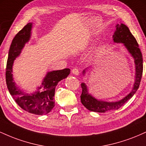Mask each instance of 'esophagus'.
<instances>
[{
	"label": "esophagus",
	"mask_w": 146,
	"mask_h": 146,
	"mask_svg": "<svg viewBox=\"0 0 146 146\" xmlns=\"http://www.w3.org/2000/svg\"><path fill=\"white\" fill-rule=\"evenodd\" d=\"M72 73H73V74L75 75H79V73H80V72H79V70L78 68H74L72 69Z\"/></svg>",
	"instance_id": "obj_1"
}]
</instances>
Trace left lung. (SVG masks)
<instances>
[{
  "mask_svg": "<svg viewBox=\"0 0 146 146\" xmlns=\"http://www.w3.org/2000/svg\"><path fill=\"white\" fill-rule=\"evenodd\" d=\"M113 40L115 42L123 43L134 58L135 66H136L135 84L132 91L121 100L116 102H106L96 100L92 95L88 94L86 84L84 83H82L81 87L82 88V93L80 96L81 102L87 109L90 111L105 113L110 110L119 109L135 95L139 87L142 74H143V58L136 39L132 36L126 25L117 24L116 25V31L113 35ZM84 72L85 71H84L83 73H84Z\"/></svg>",
  "mask_w": 146,
  "mask_h": 146,
  "instance_id": "1",
  "label": "left lung"
}]
</instances>
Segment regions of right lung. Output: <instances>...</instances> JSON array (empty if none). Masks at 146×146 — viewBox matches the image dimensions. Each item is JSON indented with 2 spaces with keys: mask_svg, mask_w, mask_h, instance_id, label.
Instances as JSON below:
<instances>
[{
  "mask_svg": "<svg viewBox=\"0 0 146 146\" xmlns=\"http://www.w3.org/2000/svg\"><path fill=\"white\" fill-rule=\"evenodd\" d=\"M31 23H28L15 36L10 46L6 66V84L10 94L17 104L25 111L34 115H44L49 113L55 106L53 100L55 89L59 82L69 75V68L48 72L43 80L42 86L33 94H26L18 88L12 77L14 60L21 53L25 43L31 36Z\"/></svg>",
  "mask_w": 146,
  "mask_h": 146,
  "instance_id": "add662e5",
  "label": "right lung"
}]
</instances>
